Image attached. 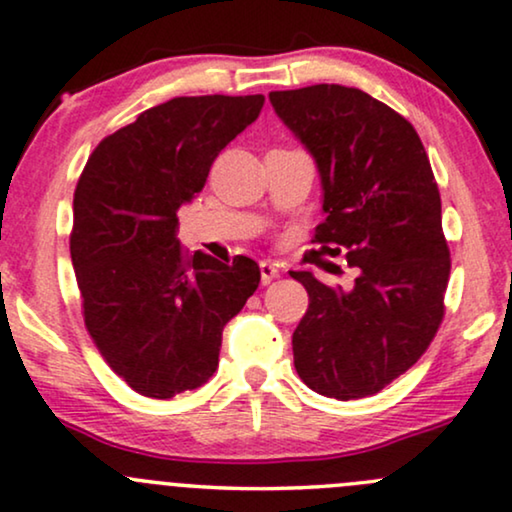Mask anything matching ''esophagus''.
<instances>
[{"label":"esophagus","mask_w":512,"mask_h":512,"mask_svg":"<svg viewBox=\"0 0 512 512\" xmlns=\"http://www.w3.org/2000/svg\"><path fill=\"white\" fill-rule=\"evenodd\" d=\"M260 276H262V286H269V283L278 276V267L274 262H260Z\"/></svg>","instance_id":"1"}]
</instances>
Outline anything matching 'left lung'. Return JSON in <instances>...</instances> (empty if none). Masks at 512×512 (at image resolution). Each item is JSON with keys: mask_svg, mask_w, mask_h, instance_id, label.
<instances>
[{"mask_svg": "<svg viewBox=\"0 0 512 512\" xmlns=\"http://www.w3.org/2000/svg\"><path fill=\"white\" fill-rule=\"evenodd\" d=\"M269 101L319 165L326 219L312 243L359 269L349 290L290 271L309 295L295 371L323 397H368L423 357L444 319L451 252L428 153L409 120L361 89L312 84Z\"/></svg>", "mask_w": 512, "mask_h": 512, "instance_id": "obj_1", "label": "left lung"}]
</instances>
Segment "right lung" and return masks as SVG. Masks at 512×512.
Returning <instances> with one entry per match:
<instances>
[{"mask_svg":"<svg viewBox=\"0 0 512 512\" xmlns=\"http://www.w3.org/2000/svg\"><path fill=\"white\" fill-rule=\"evenodd\" d=\"M262 106V94L177 96L101 139L77 179L70 257L84 326L144 397L208 383L224 326L260 286L250 257L224 264L181 248L177 210Z\"/></svg>","mask_w":512,"mask_h":512,"instance_id":"add662e5","label":"right lung"}]
</instances>
